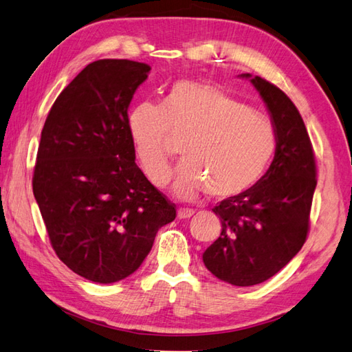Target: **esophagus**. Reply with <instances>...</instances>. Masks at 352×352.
<instances>
[{
    "instance_id": "1",
    "label": "esophagus",
    "mask_w": 352,
    "mask_h": 352,
    "mask_svg": "<svg viewBox=\"0 0 352 352\" xmlns=\"http://www.w3.org/2000/svg\"><path fill=\"white\" fill-rule=\"evenodd\" d=\"M193 216V211H190V210H184V208H179L178 211H177V217L179 219V220H186V219H190Z\"/></svg>"
}]
</instances>
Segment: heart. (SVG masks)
Here are the masks:
<instances>
[{"label":"heart","mask_w":352,"mask_h":352,"mask_svg":"<svg viewBox=\"0 0 352 352\" xmlns=\"http://www.w3.org/2000/svg\"><path fill=\"white\" fill-rule=\"evenodd\" d=\"M136 156L153 184L168 182L173 145H183L173 192L183 201L202 193L213 201L248 195L272 166L277 151L273 122L223 88L182 80L162 106L145 102L129 117Z\"/></svg>","instance_id":"b5f03b06"}]
</instances>
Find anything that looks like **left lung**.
I'll return each instance as SVG.
<instances>
[{"label":"left lung","mask_w":352,"mask_h":352,"mask_svg":"<svg viewBox=\"0 0 352 352\" xmlns=\"http://www.w3.org/2000/svg\"><path fill=\"white\" fill-rule=\"evenodd\" d=\"M264 100L277 135L272 166L253 189L213 208L219 239L202 261L217 279L235 287L265 282L303 248L316 187L312 144L296 104L268 80L243 73Z\"/></svg>","instance_id":"obj_1"}]
</instances>
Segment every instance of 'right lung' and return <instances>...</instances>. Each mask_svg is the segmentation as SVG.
Instances as JSON below:
<instances>
[{
    "label": "right lung",
    "mask_w": 352,
    "mask_h": 352,
    "mask_svg": "<svg viewBox=\"0 0 352 352\" xmlns=\"http://www.w3.org/2000/svg\"><path fill=\"white\" fill-rule=\"evenodd\" d=\"M151 67L99 60L56 97L45 121L32 192L56 255L97 283L135 273L175 206L135 163L129 106Z\"/></svg>",
    "instance_id": "add662e5"
}]
</instances>
